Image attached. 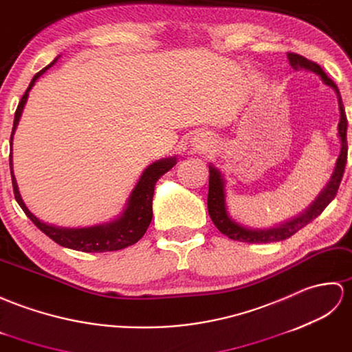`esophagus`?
Returning a JSON list of instances; mask_svg holds the SVG:
<instances>
[{"label":"esophagus","instance_id":"esophagus-1","mask_svg":"<svg viewBox=\"0 0 352 352\" xmlns=\"http://www.w3.org/2000/svg\"><path fill=\"white\" fill-rule=\"evenodd\" d=\"M192 144H194V147H196L197 151H205V149H208L209 142H208V138L200 135L197 138H194V143Z\"/></svg>","mask_w":352,"mask_h":352}]
</instances>
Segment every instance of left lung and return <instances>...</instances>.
<instances>
[{
	"instance_id": "1",
	"label": "left lung",
	"mask_w": 352,
	"mask_h": 352,
	"mask_svg": "<svg viewBox=\"0 0 352 352\" xmlns=\"http://www.w3.org/2000/svg\"><path fill=\"white\" fill-rule=\"evenodd\" d=\"M289 63L295 69H307L314 70L319 76L322 78L325 84L331 85L334 91L338 93V100H339V110H340V122H339V137L342 143L340 156L338 162H336V170L331 176L330 184L327 185V188L322 191L321 196L316 199L314 205L310 206L301 217L295 218V220L289 221L286 224H282L280 228L270 229V230H250L245 228H241L239 224L232 221L228 210H226V201H224V182L220 175V171L214 167H209V192H208V210L209 217L212 223L217 226V229L220 230L223 235L229 236L233 241L239 242H250V244H267V242H276V241H283L295 235L296 232L302 229L304 226H307L315 220L318 215L322 214V210L330 205V201L336 197L338 194L339 185L342 181L343 171H345V164L348 160V142H346V126H348V119L345 114V107H343L342 98L338 85H336L327 74L322 70L315 61H311L306 57L300 56V54L295 52H287Z\"/></svg>"
}]
</instances>
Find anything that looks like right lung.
Wrapping results in <instances>:
<instances>
[{
    "label": "right lung",
    "mask_w": 352,
    "mask_h": 352,
    "mask_svg": "<svg viewBox=\"0 0 352 352\" xmlns=\"http://www.w3.org/2000/svg\"><path fill=\"white\" fill-rule=\"evenodd\" d=\"M57 58L52 61L51 65L42 69L41 72L34 75L33 80H31L27 91L23 93V96L19 100V105L16 108V113H14V120H13V129L10 135V146H12V138L14 134V129L18 126L19 117L22 114L23 105L27 102L28 91L33 87L36 80L41 76L46 69H50L54 63H56ZM176 164V160H162L152 164L151 167L144 170V173L140 177L137 186L132 191L128 208L124 210V214L116 220L111 224L107 226H98V228H89V229H60L54 228V226L42 223L38 218H36L33 214L30 212L27 206L23 205V201L19 196L16 179L13 176L12 171V153H10V173H12V185H13V194L14 199H16L18 205L22 208L23 212L30 218L31 221L34 223L36 228L41 229L46 236H50L54 242H57L61 247L78 250V252H85V253H105V252H117V250L126 248L129 245H134L135 242L143 238L147 228L152 221V199H153V191H155V184L158 179L167 173V171L173 167Z\"/></svg>",
    "instance_id": "obj_1"
}]
</instances>
